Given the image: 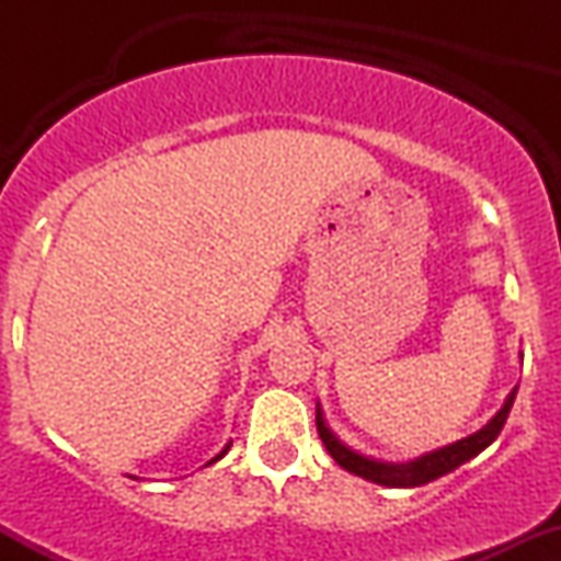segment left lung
<instances>
[{
    "mask_svg": "<svg viewBox=\"0 0 561 561\" xmlns=\"http://www.w3.org/2000/svg\"><path fill=\"white\" fill-rule=\"evenodd\" d=\"M514 396H517V388L508 392V398L504 401V405L495 411L493 420L488 422L482 430H478L474 435L461 437V440L450 443V446H446V448H437V450H433V454L420 456V459L405 461V465H385V461L366 459V456L343 446V443L332 435V430L324 424V416H321L319 405H317V430H319L321 443H324L327 450H330L332 459L337 461L343 469H347V472L358 474V478H364L369 482H377V485L416 488V485H427V482H433L437 478H443V474L454 472L456 467H461L465 461L474 459V456L482 454V450L491 446L495 437H499L501 430H504L508 411H512Z\"/></svg>",
    "mask_w": 561,
    "mask_h": 561,
    "instance_id": "1",
    "label": "left lung"
}]
</instances>
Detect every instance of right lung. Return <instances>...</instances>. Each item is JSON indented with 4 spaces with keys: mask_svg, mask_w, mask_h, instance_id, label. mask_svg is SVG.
Instances as JSON below:
<instances>
[{
    "mask_svg": "<svg viewBox=\"0 0 561 561\" xmlns=\"http://www.w3.org/2000/svg\"><path fill=\"white\" fill-rule=\"evenodd\" d=\"M229 446H231V443H227V446H224V450H221V454H218V456H214V459H210V461H208V465H216V461H218V459H224V454H227V450H229ZM208 465H205V467H208Z\"/></svg>",
    "mask_w": 561,
    "mask_h": 561,
    "instance_id": "obj_1",
    "label": "right lung"
}]
</instances>
